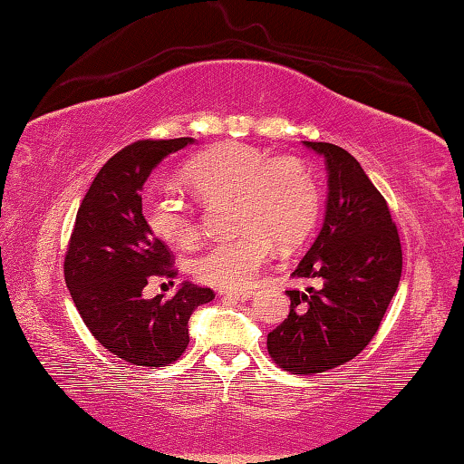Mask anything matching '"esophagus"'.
I'll list each match as a JSON object with an SVG mask.
<instances>
[{
  "label": "esophagus",
  "instance_id": "1",
  "mask_svg": "<svg viewBox=\"0 0 464 464\" xmlns=\"http://www.w3.org/2000/svg\"><path fill=\"white\" fill-rule=\"evenodd\" d=\"M219 297L226 299H234V302H246V299L253 297V291H232V289H219L218 291Z\"/></svg>",
  "mask_w": 464,
  "mask_h": 464
}]
</instances>
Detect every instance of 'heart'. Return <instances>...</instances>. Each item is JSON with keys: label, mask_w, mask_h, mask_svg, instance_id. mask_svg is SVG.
I'll return each mask as SVG.
<instances>
[{"label": "heart", "mask_w": 464, "mask_h": 464, "mask_svg": "<svg viewBox=\"0 0 464 464\" xmlns=\"http://www.w3.org/2000/svg\"><path fill=\"white\" fill-rule=\"evenodd\" d=\"M183 181L203 201L232 198V226L240 230L211 245L193 273L208 285L242 289L273 253L294 246L314 227L320 193L310 167L297 157L269 159L245 142H222L203 150L183 169ZM146 222L173 246H191L199 224L181 195L159 193L146 201Z\"/></svg>", "instance_id": "b5f03b06"}]
</instances>
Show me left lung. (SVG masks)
<instances>
[{"mask_svg": "<svg viewBox=\"0 0 464 464\" xmlns=\"http://www.w3.org/2000/svg\"><path fill=\"white\" fill-rule=\"evenodd\" d=\"M324 157L326 211L318 238L294 271L322 287L291 289V310L269 332L266 348L281 369L314 375L354 359L377 334L400 285L401 245L387 201L351 152L304 142Z\"/></svg>", "mask_w": 464, "mask_h": 464, "instance_id": "1", "label": "left lung"}]
</instances>
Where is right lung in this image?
<instances>
[{"label": "right lung", "instance_id": "right-lung-1", "mask_svg": "<svg viewBox=\"0 0 464 464\" xmlns=\"http://www.w3.org/2000/svg\"><path fill=\"white\" fill-rule=\"evenodd\" d=\"M193 138L140 140L95 175L77 211L64 281L97 343L136 367H165L189 344V318L214 291L185 281L170 299L142 297L154 277H175L173 256L142 214V189L154 169Z\"/></svg>", "mask_w": 464, "mask_h": 464}]
</instances>
